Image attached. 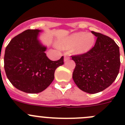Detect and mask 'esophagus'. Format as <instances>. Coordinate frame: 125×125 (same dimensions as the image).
<instances>
[{"label":"esophagus","mask_w":125,"mask_h":125,"mask_svg":"<svg viewBox=\"0 0 125 125\" xmlns=\"http://www.w3.org/2000/svg\"><path fill=\"white\" fill-rule=\"evenodd\" d=\"M70 59V57H69V56H67L66 54H64V60L65 62H66V61H68V59Z\"/></svg>","instance_id":"34e87169"}]
</instances>
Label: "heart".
<instances>
[{
  "label": "heart",
  "instance_id": "obj_1",
  "mask_svg": "<svg viewBox=\"0 0 125 125\" xmlns=\"http://www.w3.org/2000/svg\"><path fill=\"white\" fill-rule=\"evenodd\" d=\"M94 43V37L92 34L80 32L71 35L64 41L61 42L59 46L63 48H68L76 45L75 52L83 54L90 50Z\"/></svg>",
  "mask_w": 125,
  "mask_h": 125
}]
</instances>
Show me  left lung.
<instances>
[{
  "label": "left lung",
  "instance_id": "left-lung-1",
  "mask_svg": "<svg viewBox=\"0 0 125 125\" xmlns=\"http://www.w3.org/2000/svg\"><path fill=\"white\" fill-rule=\"evenodd\" d=\"M96 41L86 52L71 56L76 63L73 73L75 84L89 94L101 92L116 78L120 67V49L108 36L91 31Z\"/></svg>",
  "mask_w": 125,
  "mask_h": 125
}]
</instances>
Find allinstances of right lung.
I'll return each mask as SVG.
<instances>
[{"mask_svg": "<svg viewBox=\"0 0 125 125\" xmlns=\"http://www.w3.org/2000/svg\"><path fill=\"white\" fill-rule=\"evenodd\" d=\"M40 30L27 29L14 37L6 47L4 69L14 87L27 93L46 89L54 78L56 68L64 64V57L50 60L46 47L37 39Z\"/></svg>", "mask_w": 125, "mask_h": 125, "instance_id": "1", "label": "right lung"}]
</instances>
